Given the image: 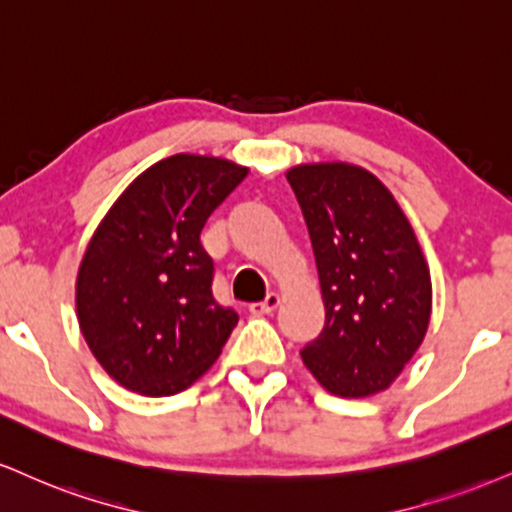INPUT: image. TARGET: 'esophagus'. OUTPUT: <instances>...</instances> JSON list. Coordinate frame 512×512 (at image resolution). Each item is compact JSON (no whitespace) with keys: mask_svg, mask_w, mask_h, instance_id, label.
Instances as JSON below:
<instances>
[{"mask_svg":"<svg viewBox=\"0 0 512 512\" xmlns=\"http://www.w3.org/2000/svg\"><path fill=\"white\" fill-rule=\"evenodd\" d=\"M279 305H281V298H279V295H276V293H269L267 298L262 300V303L250 305V312H252V315H272V312L279 310Z\"/></svg>","mask_w":512,"mask_h":512,"instance_id":"1","label":"esophagus"}]
</instances>
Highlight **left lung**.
<instances>
[{
    "mask_svg": "<svg viewBox=\"0 0 512 512\" xmlns=\"http://www.w3.org/2000/svg\"><path fill=\"white\" fill-rule=\"evenodd\" d=\"M310 231L326 322L305 367L326 391L367 398L389 389L422 346L432 276L408 217L372 171L348 162L286 171Z\"/></svg>",
    "mask_w": 512,
    "mask_h": 512,
    "instance_id": "1",
    "label": "left lung"
}]
</instances>
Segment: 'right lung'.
<instances>
[{"instance_id": "add662e5", "label": "right lung", "mask_w": 512, "mask_h": 512, "mask_svg": "<svg viewBox=\"0 0 512 512\" xmlns=\"http://www.w3.org/2000/svg\"><path fill=\"white\" fill-rule=\"evenodd\" d=\"M248 171L188 152L159 159L92 233L76 276V315L92 355L123 389L186 391L229 341L238 315L214 300L200 233Z\"/></svg>"}]
</instances>
